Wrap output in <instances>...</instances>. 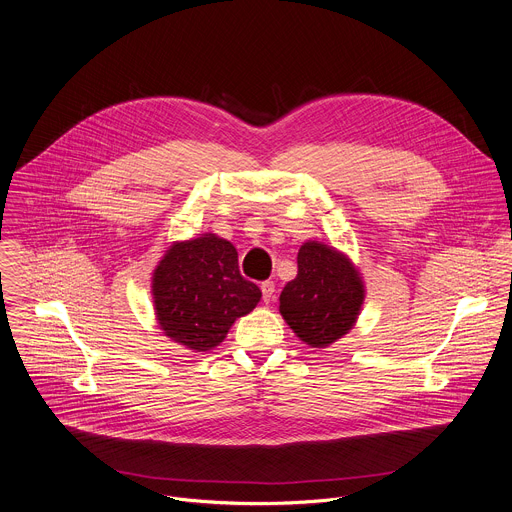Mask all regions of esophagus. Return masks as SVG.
<instances>
[{
    "label": "esophagus",
    "instance_id": "34e87169",
    "mask_svg": "<svg viewBox=\"0 0 512 512\" xmlns=\"http://www.w3.org/2000/svg\"><path fill=\"white\" fill-rule=\"evenodd\" d=\"M260 290H262V300L268 304V302H272L274 300V292H276V286H274V282H270V280H266V282H262V286H260Z\"/></svg>",
    "mask_w": 512,
    "mask_h": 512
}]
</instances>
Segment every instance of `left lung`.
Here are the masks:
<instances>
[{
	"label": "left lung",
	"mask_w": 512,
	"mask_h": 512,
	"mask_svg": "<svg viewBox=\"0 0 512 512\" xmlns=\"http://www.w3.org/2000/svg\"><path fill=\"white\" fill-rule=\"evenodd\" d=\"M364 302L360 272L342 252L308 240L298 250V274L280 294V314L312 348H326L354 326Z\"/></svg>",
	"instance_id": "8db88e82"
}]
</instances>
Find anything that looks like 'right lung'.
Here are the masks:
<instances>
[{"label":"right lung","mask_w":512,"mask_h":512,"mask_svg":"<svg viewBox=\"0 0 512 512\" xmlns=\"http://www.w3.org/2000/svg\"><path fill=\"white\" fill-rule=\"evenodd\" d=\"M152 294L164 334L196 352L216 348L262 298L240 274L236 248L216 234L174 242L154 270Z\"/></svg>","instance_id":"right-lung-1"}]
</instances>
